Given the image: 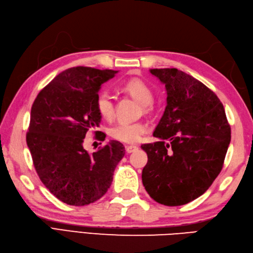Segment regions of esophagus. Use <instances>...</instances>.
I'll return each instance as SVG.
<instances>
[{"instance_id": "1", "label": "esophagus", "mask_w": 253, "mask_h": 253, "mask_svg": "<svg viewBox=\"0 0 253 253\" xmlns=\"http://www.w3.org/2000/svg\"><path fill=\"white\" fill-rule=\"evenodd\" d=\"M138 149V147L135 146V145H131V146H127L126 147V152L127 153H131L133 151H136Z\"/></svg>"}]
</instances>
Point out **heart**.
Listing matches in <instances>:
<instances>
[{
	"instance_id": "b5f03b06",
	"label": "heart",
	"mask_w": 253,
	"mask_h": 253,
	"mask_svg": "<svg viewBox=\"0 0 253 253\" xmlns=\"http://www.w3.org/2000/svg\"><path fill=\"white\" fill-rule=\"evenodd\" d=\"M122 90L145 105L146 110H149V104L153 101V92L145 81L137 78L130 79L122 84ZM95 108L104 120H112L115 112L112 94L107 91L98 93L95 98ZM146 131L147 126L141 122H120L111 128L110 135L118 141L133 143L139 141Z\"/></svg>"
}]
</instances>
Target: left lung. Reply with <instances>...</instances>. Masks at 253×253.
<instances>
[{"label":"left lung","mask_w":253,"mask_h":253,"mask_svg":"<svg viewBox=\"0 0 253 253\" xmlns=\"http://www.w3.org/2000/svg\"><path fill=\"white\" fill-rule=\"evenodd\" d=\"M166 84L167 107L145 143L142 183L151 199L180 206L200 197L220 173L231 138L224 106L205 84L175 68L151 69Z\"/></svg>","instance_id":"1"}]
</instances>
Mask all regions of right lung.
Wrapping results in <instances>:
<instances>
[{"label": "right lung", "instance_id": "right-lung-1", "mask_svg": "<svg viewBox=\"0 0 253 253\" xmlns=\"http://www.w3.org/2000/svg\"><path fill=\"white\" fill-rule=\"evenodd\" d=\"M117 71L74 67L59 73L35 98L26 142L39 179L58 200L72 206L96 202L110 189L125 147L117 140L93 153L83 148L100 126L95 108L101 85ZM100 140L106 135L94 131Z\"/></svg>", "mask_w": 253, "mask_h": 253}]
</instances>
